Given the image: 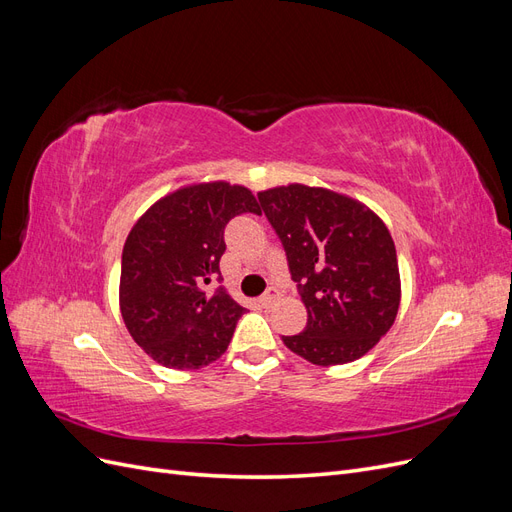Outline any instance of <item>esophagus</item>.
Listing matches in <instances>:
<instances>
[{
    "mask_svg": "<svg viewBox=\"0 0 512 512\" xmlns=\"http://www.w3.org/2000/svg\"><path fill=\"white\" fill-rule=\"evenodd\" d=\"M277 299H280V290L271 286V288L260 297V305H262V307H271V305H275Z\"/></svg>",
    "mask_w": 512,
    "mask_h": 512,
    "instance_id": "obj_1",
    "label": "esophagus"
}]
</instances>
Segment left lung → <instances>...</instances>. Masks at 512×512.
<instances>
[{
	"label": "left lung",
	"mask_w": 512,
	"mask_h": 512,
	"mask_svg": "<svg viewBox=\"0 0 512 512\" xmlns=\"http://www.w3.org/2000/svg\"><path fill=\"white\" fill-rule=\"evenodd\" d=\"M307 309L282 342L314 365L361 359L393 327L401 282L389 228L359 200L290 183L258 192Z\"/></svg>",
	"instance_id": "8db88e82"
}]
</instances>
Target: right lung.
Returning <instances> with one entry per match:
<instances>
[{
	"label": "right lung",
	"instance_id": "right-lung-1",
	"mask_svg": "<svg viewBox=\"0 0 512 512\" xmlns=\"http://www.w3.org/2000/svg\"><path fill=\"white\" fill-rule=\"evenodd\" d=\"M260 213L254 194L226 181L196 183L160 198L123 245L119 307L134 342L170 369H198L226 352L245 314L220 286L224 228Z\"/></svg>",
	"mask_w": 512,
	"mask_h": 512
}]
</instances>
